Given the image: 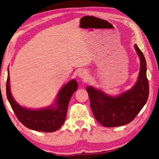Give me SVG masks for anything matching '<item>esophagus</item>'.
Returning <instances> with one entry per match:
<instances>
[{"mask_svg": "<svg viewBox=\"0 0 159 159\" xmlns=\"http://www.w3.org/2000/svg\"><path fill=\"white\" fill-rule=\"evenodd\" d=\"M88 76V72L85 70H84V69L79 71V73H78V77L82 80H86Z\"/></svg>", "mask_w": 159, "mask_h": 159, "instance_id": "esophagus-1", "label": "esophagus"}]
</instances>
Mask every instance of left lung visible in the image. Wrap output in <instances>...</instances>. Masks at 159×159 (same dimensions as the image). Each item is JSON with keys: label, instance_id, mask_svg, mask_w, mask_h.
Wrapping results in <instances>:
<instances>
[{"label": "left lung", "instance_id": "8db88e82", "mask_svg": "<svg viewBox=\"0 0 159 159\" xmlns=\"http://www.w3.org/2000/svg\"><path fill=\"white\" fill-rule=\"evenodd\" d=\"M134 49L140 58V69L138 80L131 89L116 96H112L92 86L86 88L93 114L95 119L106 127H119L131 122L148 98L146 61L136 44Z\"/></svg>", "mask_w": 159, "mask_h": 159}]
</instances>
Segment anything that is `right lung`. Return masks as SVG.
<instances>
[{"mask_svg": "<svg viewBox=\"0 0 159 159\" xmlns=\"http://www.w3.org/2000/svg\"><path fill=\"white\" fill-rule=\"evenodd\" d=\"M78 84L71 80L64 84L58 93L56 101L46 108L30 109L21 106L13 98L10 88L9 71L6 82V95L14 114L19 121L30 129L38 132H55L64 124L66 117L69 101L77 90Z\"/></svg>", "mask_w": 159, "mask_h": 159, "instance_id": "right-lung-1", "label": "right lung"}]
</instances>
